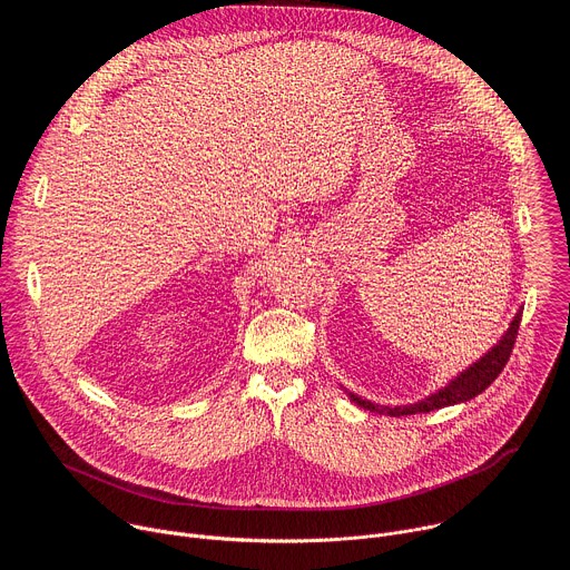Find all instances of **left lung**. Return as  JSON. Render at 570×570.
I'll list each match as a JSON object with an SVG mask.
<instances>
[{
    "label": "left lung",
    "instance_id": "8db88e82",
    "mask_svg": "<svg viewBox=\"0 0 570 570\" xmlns=\"http://www.w3.org/2000/svg\"><path fill=\"white\" fill-rule=\"evenodd\" d=\"M521 313L519 311L510 324V330L505 332V336L487 352L478 363H473L471 367H466L464 372H460L446 387L438 390L435 394L417 401V403H411V405H394V409H390V405H376L372 401H365L356 394L350 392L352 401H356L361 409L370 411V413H385L390 417H401V415H417V413H431V411H438V409H444V405H453V403H460V401H469L473 396H478L482 390L490 387L494 383V379L503 372L505 363L510 361V354L514 350V343H517V336H519V324H521Z\"/></svg>",
    "mask_w": 570,
    "mask_h": 570
}]
</instances>
